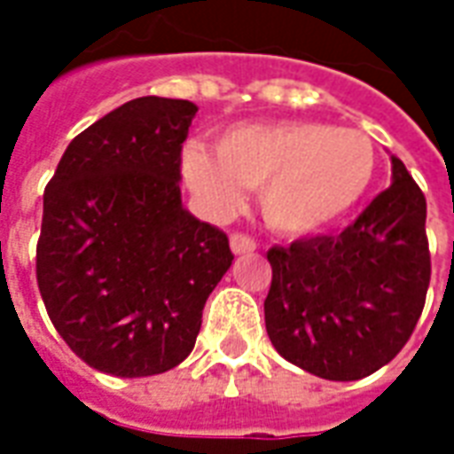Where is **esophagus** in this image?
<instances>
[{
	"instance_id": "34e87169",
	"label": "esophagus",
	"mask_w": 454,
	"mask_h": 454,
	"mask_svg": "<svg viewBox=\"0 0 454 454\" xmlns=\"http://www.w3.org/2000/svg\"><path fill=\"white\" fill-rule=\"evenodd\" d=\"M255 247V240L250 236H246V233H233V236H231V250H233L236 255H247V253H253Z\"/></svg>"
}]
</instances>
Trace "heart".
Instances as JSON below:
<instances>
[{
    "instance_id": "heart-1",
    "label": "heart",
    "mask_w": 454,
    "mask_h": 454,
    "mask_svg": "<svg viewBox=\"0 0 454 454\" xmlns=\"http://www.w3.org/2000/svg\"><path fill=\"white\" fill-rule=\"evenodd\" d=\"M377 172L372 140L355 129L309 121L236 126L221 133L214 153L189 143L182 175L199 201L228 214L243 189H257L270 228L306 236L333 226L357 207Z\"/></svg>"
}]
</instances>
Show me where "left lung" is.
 I'll list each match as a JSON object with an SVG mask.
<instances>
[{
  "instance_id": "1",
  "label": "left lung",
  "mask_w": 454,
  "mask_h": 454,
  "mask_svg": "<svg viewBox=\"0 0 454 454\" xmlns=\"http://www.w3.org/2000/svg\"><path fill=\"white\" fill-rule=\"evenodd\" d=\"M267 260L265 325L275 350L321 380H362L399 355L426 304V197L391 158V187L355 223L270 247Z\"/></svg>"
}]
</instances>
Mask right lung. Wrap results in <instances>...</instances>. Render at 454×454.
I'll use <instances>...</instances> for the list:
<instances>
[{
  "mask_svg": "<svg viewBox=\"0 0 454 454\" xmlns=\"http://www.w3.org/2000/svg\"><path fill=\"white\" fill-rule=\"evenodd\" d=\"M187 99L140 97L67 145L43 194L35 277L70 350L114 377L187 357L233 262L228 236L182 207Z\"/></svg>",
  "mask_w": 454,
  "mask_h": 454,
  "instance_id": "1",
  "label": "right lung"
}]
</instances>
